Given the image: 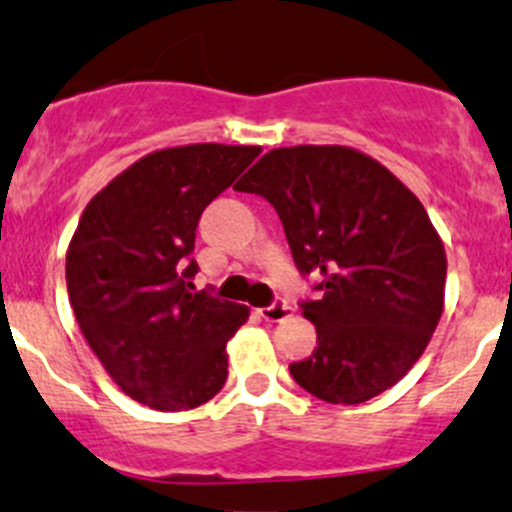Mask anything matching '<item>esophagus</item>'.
<instances>
[{"instance_id":"34e87169","label":"esophagus","mask_w":512,"mask_h":512,"mask_svg":"<svg viewBox=\"0 0 512 512\" xmlns=\"http://www.w3.org/2000/svg\"><path fill=\"white\" fill-rule=\"evenodd\" d=\"M292 312H295V307L287 305L285 300H277V302H272L270 307H265V310H262V317H265L267 322H282L285 317H290Z\"/></svg>"}]
</instances>
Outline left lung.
<instances>
[{
    "instance_id": "obj_1",
    "label": "left lung",
    "mask_w": 512,
    "mask_h": 512,
    "mask_svg": "<svg viewBox=\"0 0 512 512\" xmlns=\"http://www.w3.org/2000/svg\"><path fill=\"white\" fill-rule=\"evenodd\" d=\"M280 215L302 275L320 300L302 302L317 347L292 362L300 388L360 405L408 375L445 307L448 257L423 202L370 155L342 145L277 147L235 185Z\"/></svg>"
}]
</instances>
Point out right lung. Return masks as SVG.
I'll return each instance as SVG.
<instances>
[{
    "instance_id": "obj_1",
    "label": "right lung",
    "mask_w": 512,
    "mask_h": 512,
    "mask_svg": "<svg viewBox=\"0 0 512 512\" xmlns=\"http://www.w3.org/2000/svg\"><path fill=\"white\" fill-rule=\"evenodd\" d=\"M260 155L180 145L119 172L84 207L67 247V292L84 340L124 395L177 413L227 380V342L250 307L195 292L202 210Z\"/></svg>"
}]
</instances>
